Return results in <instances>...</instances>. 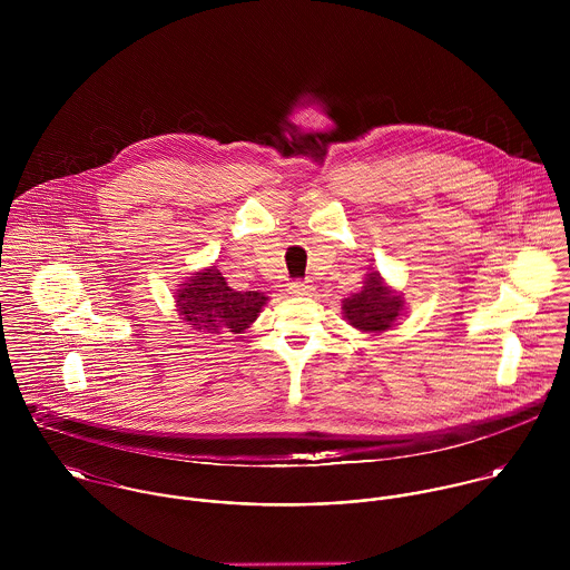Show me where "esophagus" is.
<instances>
[{
  "label": "esophagus",
  "instance_id": "esophagus-1",
  "mask_svg": "<svg viewBox=\"0 0 570 570\" xmlns=\"http://www.w3.org/2000/svg\"><path fill=\"white\" fill-rule=\"evenodd\" d=\"M312 292H314V285L309 281H296L289 285V294L294 296H312Z\"/></svg>",
  "mask_w": 570,
  "mask_h": 570
}]
</instances>
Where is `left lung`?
Returning <instances> with one entry per match:
<instances>
[{
  "label": "left lung",
  "mask_w": 570,
  "mask_h": 570,
  "mask_svg": "<svg viewBox=\"0 0 570 570\" xmlns=\"http://www.w3.org/2000/svg\"><path fill=\"white\" fill-rule=\"evenodd\" d=\"M404 294L393 289L380 272H371L357 294L342 301L344 321L353 328L371 335H380L404 316Z\"/></svg>",
  "instance_id": "8db88e82"
}]
</instances>
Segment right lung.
Masks as SVG:
<instances>
[{
	"instance_id": "obj_1",
	"label": "right lung",
	"mask_w": 570,
	"mask_h": 570,
	"mask_svg": "<svg viewBox=\"0 0 570 570\" xmlns=\"http://www.w3.org/2000/svg\"><path fill=\"white\" fill-rule=\"evenodd\" d=\"M263 292H237L228 285L217 265L188 276L175 289V312L195 331L228 335L244 333L267 305Z\"/></svg>"
}]
</instances>
